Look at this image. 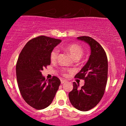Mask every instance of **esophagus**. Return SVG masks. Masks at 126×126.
I'll use <instances>...</instances> for the list:
<instances>
[{
  "instance_id": "esophagus-1",
  "label": "esophagus",
  "mask_w": 126,
  "mask_h": 126,
  "mask_svg": "<svg viewBox=\"0 0 126 126\" xmlns=\"http://www.w3.org/2000/svg\"><path fill=\"white\" fill-rule=\"evenodd\" d=\"M66 82H67V81L66 80H61V83H64Z\"/></svg>"
}]
</instances>
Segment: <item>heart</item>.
Masks as SVG:
<instances>
[{
  "mask_svg": "<svg viewBox=\"0 0 126 126\" xmlns=\"http://www.w3.org/2000/svg\"><path fill=\"white\" fill-rule=\"evenodd\" d=\"M66 51L69 53L70 55L75 60H78L83 55V50L82 47L77 44H72L67 46L64 47ZM58 54V50L57 49H54L50 54V58L52 62H55L57 59ZM62 74L64 76L66 75L65 70L62 71Z\"/></svg>",
  "mask_w": 126,
  "mask_h": 126,
  "instance_id": "heart-1",
  "label": "heart"
}]
</instances>
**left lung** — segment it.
I'll list each match as a JSON object with an SVG mask.
<instances>
[{"label":"left lung","instance_id":"1","mask_svg":"<svg viewBox=\"0 0 126 126\" xmlns=\"http://www.w3.org/2000/svg\"><path fill=\"white\" fill-rule=\"evenodd\" d=\"M79 40L89 44L91 55L85 65L75 76L85 80L84 85L73 82V89L69 93V101L77 110L86 111L94 107L102 99L107 82L108 60L101 44L90 36H79Z\"/></svg>","mask_w":126,"mask_h":126}]
</instances>
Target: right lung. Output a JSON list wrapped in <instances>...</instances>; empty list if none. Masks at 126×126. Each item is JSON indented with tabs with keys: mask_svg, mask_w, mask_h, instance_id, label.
<instances>
[{
	"mask_svg": "<svg viewBox=\"0 0 126 126\" xmlns=\"http://www.w3.org/2000/svg\"><path fill=\"white\" fill-rule=\"evenodd\" d=\"M61 41L38 36L28 41L19 55L16 68L19 89L24 101L36 110L51 104L61 83L58 77L53 76L47 80L41 73L50 64V52Z\"/></svg>",
	"mask_w": 126,
	"mask_h": 126,
	"instance_id": "right-lung-1",
	"label": "right lung"
}]
</instances>
